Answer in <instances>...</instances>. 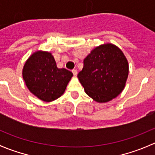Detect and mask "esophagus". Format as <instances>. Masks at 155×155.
Here are the masks:
<instances>
[{"mask_svg": "<svg viewBox=\"0 0 155 155\" xmlns=\"http://www.w3.org/2000/svg\"><path fill=\"white\" fill-rule=\"evenodd\" d=\"M72 72H73V75H74V76H76V75H77V73H78L77 70H72Z\"/></svg>", "mask_w": 155, "mask_h": 155, "instance_id": "esophagus-1", "label": "esophagus"}]
</instances>
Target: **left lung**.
<instances>
[{"instance_id": "1", "label": "left lung", "mask_w": 155, "mask_h": 155, "mask_svg": "<svg viewBox=\"0 0 155 155\" xmlns=\"http://www.w3.org/2000/svg\"><path fill=\"white\" fill-rule=\"evenodd\" d=\"M129 64L123 51L112 43L94 48L84 59L78 79L85 93L97 103H107L125 87Z\"/></svg>"}]
</instances>
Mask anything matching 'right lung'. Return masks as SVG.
I'll use <instances>...</instances> for the list:
<instances>
[{"instance_id":"add662e5","label":"right lung","mask_w":155,"mask_h":155,"mask_svg":"<svg viewBox=\"0 0 155 155\" xmlns=\"http://www.w3.org/2000/svg\"><path fill=\"white\" fill-rule=\"evenodd\" d=\"M73 76L67 69L57 68L51 53L41 50L33 53L22 69V77L28 90L45 102L60 97Z\"/></svg>"}]
</instances>
